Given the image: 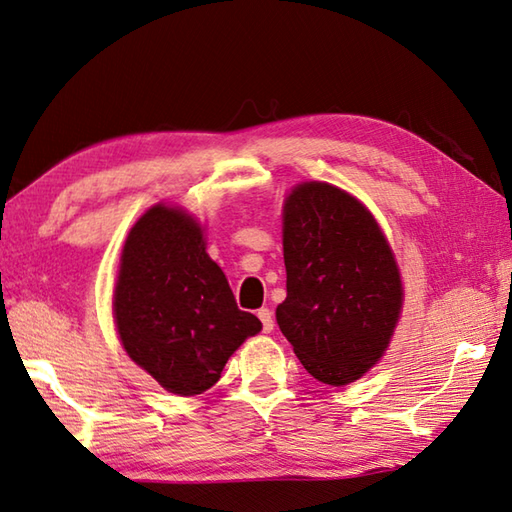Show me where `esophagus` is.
I'll return each mask as SVG.
<instances>
[{
    "label": "esophagus",
    "instance_id": "esophagus-1",
    "mask_svg": "<svg viewBox=\"0 0 512 512\" xmlns=\"http://www.w3.org/2000/svg\"><path fill=\"white\" fill-rule=\"evenodd\" d=\"M258 318H260V322H263V331L265 333H269L271 329H274V316H271V311L267 307L258 309Z\"/></svg>",
    "mask_w": 512,
    "mask_h": 512
}]
</instances>
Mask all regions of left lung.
<instances>
[{
	"label": "left lung",
	"instance_id": "left-lung-1",
	"mask_svg": "<svg viewBox=\"0 0 512 512\" xmlns=\"http://www.w3.org/2000/svg\"><path fill=\"white\" fill-rule=\"evenodd\" d=\"M287 298L276 322L316 380H358L389 347L402 307L400 271L371 212L329 183L285 203Z\"/></svg>",
	"mask_w": 512,
	"mask_h": 512
}]
</instances>
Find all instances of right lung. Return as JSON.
Instances as JSON below:
<instances>
[{"label":"right lung","instance_id":"1","mask_svg":"<svg viewBox=\"0 0 512 512\" xmlns=\"http://www.w3.org/2000/svg\"><path fill=\"white\" fill-rule=\"evenodd\" d=\"M114 320L128 356L179 395L214 387L229 356L263 329L238 309L198 223L165 205L145 212L128 234Z\"/></svg>","mask_w":512,"mask_h":512}]
</instances>
